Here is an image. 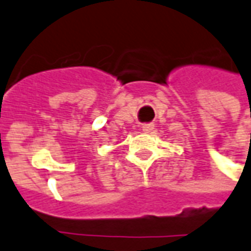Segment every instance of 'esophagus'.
I'll return each instance as SVG.
<instances>
[{
  "instance_id": "34e87169",
  "label": "esophagus",
  "mask_w": 251,
  "mask_h": 251,
  "mask_svg": "<svg viewBox=\"0 0 251 251\" xmlns=\"http://www.w3.org/2000/svg\"><path fill=\"white\" fill-rule=\"evenodd\" d=\"M153 128H154V126H153V124H144L143 132H145V133H149L151 131H153Z\"/></svg>"
}]
</instances>
